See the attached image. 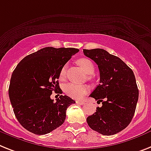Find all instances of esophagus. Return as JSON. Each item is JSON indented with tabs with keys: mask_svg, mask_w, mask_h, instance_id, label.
<instances>
[{
	"mask_svg": "<svg viewBox=\"0 0 151 151\" xmlns=\"http://www.w3.org/2000/svg\"><path fill=\"white\" fill-rule=\"evenodd\" d=\"M76 103L77 104H79V105H83V104H85V103L83 102V101H79V100H77Z\"/></svg>",
	"mask_w": 151,
	"mask_h": 151,
	"instance_id": "obj_1",
	"label": "esophagus"
}]
</instances>
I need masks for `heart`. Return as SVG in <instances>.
<instances>
[{
	"mask_svg": "<svg viewBox=\"0 0 151 151\" xmlns=\"http://www.w3.org/2000/svg\"><path fill=\"white\" fill-rule=\"evenodd\" d=\"M80 67L83 69L85 73L88 75L93 74L94 73V65L93 62L89 59L83 58L77 61ZM66 73V66H64L60 72V78H64ZM89 91V87L86 85H76L73 83H68L65 85L64 87V92L68 96L72 97L73 99H80L84 96Z\"/></svg>",
	"mask_w": 151,
	"mask_h": 151,
	"instance_id": "b5f03b06",
	"label": "heart"
}]
</instances>
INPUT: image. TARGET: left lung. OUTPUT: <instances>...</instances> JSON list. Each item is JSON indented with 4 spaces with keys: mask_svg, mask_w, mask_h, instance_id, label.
I'll return each instance as SVG.
<instances>
[{
    "mask_svg": "<svg viewBox=\"0 0 151 151\" xmlns=\"http://www.w3.org/2000/svg\"><path fill=\"white\" fill-rule=\"evenodd\" d=\"M83 53L98 65L99 84L89 96L103 104L87 117V123L103 135L117 134L131 122L137 107L139 90L134 72L104 49H83Z\"/></svg>",
    "mask_w": 151,
    "mask_h": 151,
    "instance_id": "left-lung-1",
    "label": "left lung"
}]
</instances>
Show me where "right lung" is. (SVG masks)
<instances>
[{
  "label": "right lung",
  "instance_id": "obj_1",
  "mask_svg": "<svg viewBox=\"0 0 151 151\" xmlns=\"http://www.w3.org/2000/svg\"><path fill=\"white\" fill-rule=\"evenodd\" d=\"M74 48L46 47L30 54L17 64L11 75L9 98L21 125L37 135L60 127L66 109L76 101L61 95L54 102L52 91L62 94L58 78L65 63L78 52Z\"/></svg>",
  "mask_w": 151,
  "mask_h": 151
}]
</instances>
